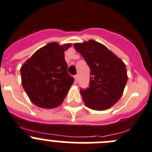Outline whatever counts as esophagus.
I'll use <instances>...</instances> for the list:
<instances>
[{"label": "esophagus", "instance_id": "34e87169", "mask_svg": "<svg viewBox=\"0 0 152 152\" xmlns=\"http://www.w3.org/2000/svg\"><path fill=\"white\" fill-rule=\"evenodd\" d=\"M74 78H75V82H76V83H77V82H78V78H79V76H78V75H75Z\"/></svg>", "mask_w": 152, "mask_h": 152}]
</instances>
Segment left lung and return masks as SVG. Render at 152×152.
I'll use <instances>...</instances> for the list:
<instances>
[{"label":"left lung","instance_id":"left-lung-1","mask_svg":"<svg viewBox=\"0 0 152 152\" xmlns=\"http://www.w3.org/2000/svg\"><path fill=\"white\" fill-rule=\"evenodd\" d=\"M74 48L90 69L88 87L80 89L84 103L95 110L111 107L122 96L126 84L125 64L107 48L94 40L76 43Z\"/></svg>","mask_w":152,"mask_h":152}]
</instances>
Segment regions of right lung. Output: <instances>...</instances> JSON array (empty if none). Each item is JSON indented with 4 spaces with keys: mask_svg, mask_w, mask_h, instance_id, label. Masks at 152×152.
Listing matches in <instances>:
<instances>
[{
    "mask_svg": "<svg viewBox=\"0 0 152 152\" xmlns=\"http://www.w3.org/2000/svg\"><path fill=\"white\" fill-rule=\"evenodd\" d=\"M71 44L56 42L38 50L20 69L22 85L31 102L43 108H54L64 101L74 79L68 73L64 50Z\"/></svg>",
    "mask_w": 152,
    "mask_h": 152,
    "instance_id": "1",
    "label": "right lung"
}]
</instances>
